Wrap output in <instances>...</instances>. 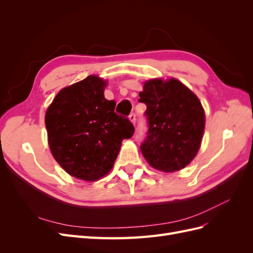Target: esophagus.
Here are the masks:
<instances>
[{"instance_id": "1", "label": "esophagus", "mask_w": 253, "mask_h": 253, "mask_svg": "<svg viewBox=\"0 0 253 253\" xmlns=\"http://www.w3.org/2000/svg\"><path fill=\"white\" fill-rule=\"evenodd\" d=\"M128 119H129V121L132 122L133 125H135V124H136V115H135V113H131V114H129Z\"/></svg>"}]
</instances>
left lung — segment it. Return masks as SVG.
Masks as SVG:
<instances>
[{"mask_svg": "<svg viewBox=\"0 0 253 253\" xmlns=\"http://www.w3.org/2000/svg\"><path fill=\"white\" fill-rule=\"evenodd\" d=\"M139 102L147 105L149 129L140 150L154 169L175 172L187 167L200 150L205 112L200 99L174 78L144 82Z\"/></svg>", "mask_w": 253, "mask_h": 253, "instance_id": "obj_1", "label": "left lung"}]
</instances>
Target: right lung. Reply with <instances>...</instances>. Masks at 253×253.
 Segmentation results:
<instances>
[{
  "label": "right lung",
  "instance_id": "right-lung-1",
  "mask_svg": "<svg viewBox=\"0 0 253 253\" xmlns=\"http://www.w3.org/2000/svg\"><path fill=\"white\" fill-rule=\"evenodd\" d=\"M106 81L90 75L61 89L45 114L48 144L57 163L74 177L94 181L114 166L134 126L104 98Z\"/></svg>",
  "mask_w": 253,
  "mask_h": 253
}]
</instances>
